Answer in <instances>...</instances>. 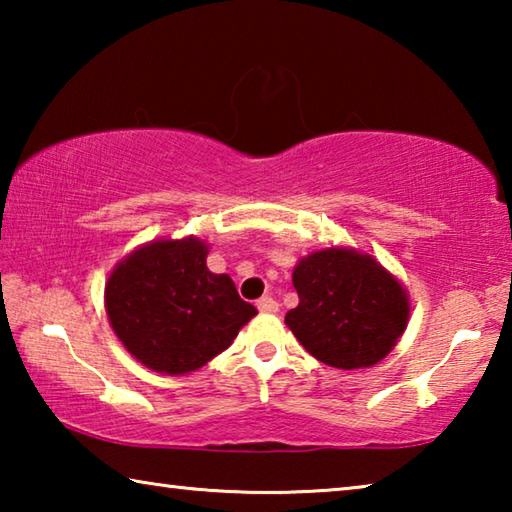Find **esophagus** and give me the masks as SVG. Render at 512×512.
<instances>
[{"label":"esophagus","instance_id":"esophagus-1","mask_svg":"<svg viewBox=\"0 0 512 512\" xmlns=\"http://www.w3.org/2000/svg\"><path fill=\"white\" fill-rule=\"evenodd\" d=\"M257 309L264 311V314H275L277 309H280V305H277V300L271 298V296H264L257 300Z\"/></svg>","mask_w":512,"mask_h":512}]
</instances>
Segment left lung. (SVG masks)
I'll use <instances>...</instances> for the list:
<instances>
[{"instance_id": "obj_1", "label": "left lung", "mask_w": 512, "mask_h": 512, "mask_svg": "<svg viewBox=\"0 0 512 512\" xmlns=\"http://www.w3.org/2000/svg\"><path fill=\"white\" fill-rule=\"evenodd\" d=\"M298 307L284 323L302 348L332 368H370L391 352L411 318L404 284L357 248L314 250L293 268Z\"/></svg>"}]
</instances>
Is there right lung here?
Here are the masks:
<instances>
[{"label": "right lung", "instance_id": "obj_1", "mask_svg": "<svg viewBox=\"0 0 512 512\" xmlns=\"http://www.w3.org/2000/svg\"><path fill=\"white\" fill-rule=\"evenodd\" d=\"M210 244L194 235L137 246L106 280V314L121 345L162 375H189L235 341L257 309L235 282L207 268Z\"/></svg>", "mask_w": 512, "mask_h": 512}]
</instances>
